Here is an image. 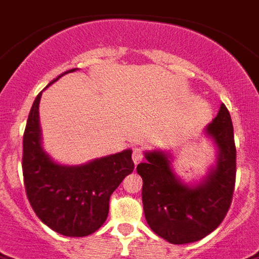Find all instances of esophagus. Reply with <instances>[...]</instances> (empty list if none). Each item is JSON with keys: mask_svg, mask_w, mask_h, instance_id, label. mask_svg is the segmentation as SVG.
<instances>
[{"mask_svg": "<svg viewBox=\"0 0 259 259\" xmlns=\"http://www.w3.org/2000/svg\"><path fill=\"white\" fill-rule=\"evenodd\" d=\"M143 157H144V155H143L142 149L135 148L134 152H132V160H134L135 165H138V164L143 160Z\"/></svg>", "mask_w": 259, "mask_h": 259, "instance_id": "obj_1", "label": "esophagus"}]
</instances>
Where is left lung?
Instances as JSON below:
<instances>
[{"label": "left lung", "mask_w": 259, "mask_h": 259, "mask_svg": "<svg viewBox=\"0 0 259 259\" xmlns=\"http://www.w3.org/2000/svg\"><path fill=\"white\" fill-rule=\"evenodd\" d=\"M219 148L217 164L196 187L183 184L161 151L145 152L138 165L143 179V206L149 228L175 245L196 242L219 228L232 204L236 184V144L232 117L225 104L206 127Z\"/></svg>", "instance_id": "obj_1"}]
</instances>
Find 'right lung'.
<instances>
[{"label": "right lung", "mask_w": 259, "mask_h": 259, "mask_svg": "<svg viewBox=\"0 0 259 259\" xmlns=\"http://www.w3.org/2000/svg\"><path fill=\"white\" fill-rule=\"evenodd\" d=\"M71 71L75 68L67 72ZM40 95L34 100L23 132L22 172L27 200L38 219L50 229L62 236L86 237L103 225L111 194L134 170L132 151L125 149L84 165L54 163L40 145Z\"/></svg>", "instance_id": "right-lung-1"}]
</instances>
